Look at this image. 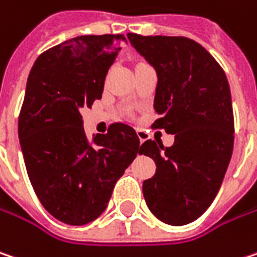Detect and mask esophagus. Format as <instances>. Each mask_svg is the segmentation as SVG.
Instances as JSON below:
<instances>
[{"label":"esophagus","mask_w":257,"mask_h":257,"mask_svg":"<svg viewBox=\"0 0 257 257\" xmlns=\"http://www.w3.org/2000/svg\"><path fill=\"white\" fill-rule=\"evenodd\" d=\"M137 134H138V138H140V141H141V143H144V141L147 140V137H148V135H147V132L143 131V129H138V131H137Z\"/></svg>","instance_id":"34e87169"}]
</instances>
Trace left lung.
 Here are the masks:
<instances>
[{"mask_svg":"<svg viewBox=\"0 0 257 257\" xmlns=\"http://www.w3.org/2000/svg\"><path fill=\"white\" fill-rule=\"evenodd\" d=\"M128 39L157 71L153 126L174 135L172 147L148 140L140 148L157 166L144 180V198L160 221L185 225L212 204L233 154L230 85L214 56L192 39L135 33Z\"/></svg>","mask_w":257,"mask_h":257,"instance_id":"left-lung-1","label":"left lung"}]
</instances>
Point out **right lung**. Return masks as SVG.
Segmentation results:
<instances>
[{
	"mask_svg": "<svg viewBox=\"0 0 257 257\" xmlns=\"http://www.w3.org/2000/svg\"><path fill=\"white\" fill-rule=\"evenodd\" d=\"M123 35L69 39L39 55L19 114L30 183L43 208L69 225L91 222L107 208L117 179L141 154L126 123L87 141L81 110L101 98Z\"/></svg>",
	"mask_w": 257,
	"mask_h": 257,
	"instance_id": "right-lung-1",
	"label": "right lung"
}]
</instances>
